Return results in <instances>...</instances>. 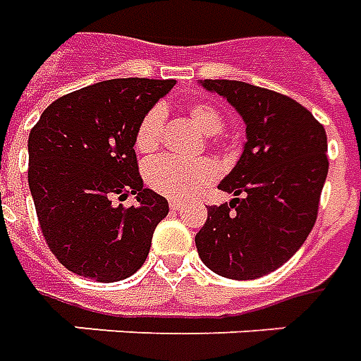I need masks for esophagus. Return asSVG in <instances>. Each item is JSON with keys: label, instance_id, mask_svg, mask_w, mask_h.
I'll list each match as a JSON object with an SVG mask.
<instances>
[{"label": "esophagus", "instance_id": "esophagus-1", "mask_svg": "<svg viewBox=\"0 0 361 361\" xmlns=\"http://www.w3.org/2000/svg\"><path fill=\"white\" fill-rule=\"evenodd\" d=\"M183 202H176V200H171V204H169V208L173 209V212H178V209H183Z\"/></svg>", "mask_w": 361, "mask_h": 361}]
</instances>
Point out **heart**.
I'll use <instances>...</instances> for the list:
<instances>
[{"mask_svg":"<svg viewBox=\"0 0 361 361\" xmlns=\"http://www.w3.org/2000/svg\"><path fill=\"white\" fill-rule=\"evenodd\" d=\"M188 118L192 126L204 135H217L226 120L224 114L216 106L208 103H194L188 106ZM165 124V109L153 106L145 112V116L135 132V147L142 153L155 152L161 144ZM216 165L208 159L183 161L176 157H159V159L147 163L145 167V183L153 190L171 200H185L192 196L216 178Z\"/></svg>","mask_w":361,"mask_h":361,"instance_id":"b5f03b06","label":"heart"}]
</instances>
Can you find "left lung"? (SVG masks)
Listing matches in <instances>:
<instances>
[{
  "label": "left lung",
  "instance_id": "8db88e82",
  "mask_svg": "<svg viewBox=\"0 0 361 361\" xmlns=\"http://www.w3.org/2000/svg\"><path fill=\"white\" fill-rule=\"evenodd\" d=\"M200 83L241 114L247 142L217 186L235 198L209 206L196 249L212 272L255 280L290 260L315 226L329 173L326 132L286 94L231 79Z\"/></svg>",
  "mask_w": 361,
  "mask_h": 361
}]
</instances>
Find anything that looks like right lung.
<instances>
[{
    "label": "right lung",
    "mask_w": 361,
    "mask_h": 361,
    "mask_svg": "<svg viewBox=\"0 0 361 361\" xmlns=\"http://www.w3.org/2000/svg\"><path fill=\"white\" fill-rule=\"evenodd\" d=\"M175 79H109L56 99L29 134V188L42 235L70 272L118 282L149 255L169 202L144 188L135 132ZM128 193L138 204H114Z\"/></svg>",
    "instance_id": "right-lung-1"
}]
</instances>
